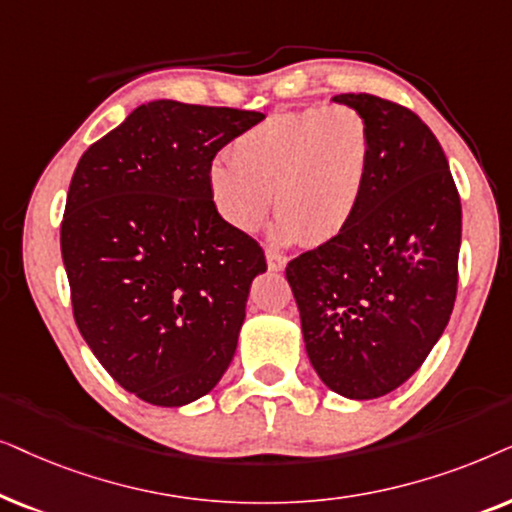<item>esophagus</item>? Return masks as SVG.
Segmentation results:
<instances>
[{
	"label": "esophagus",
	"instance_id": "esophagus-1",
	"mask_svg": "<svg viewBox=\"0 0 512 512\" xmlns=\"http://www.w3.org/2000/svg\"><path fill=\"white\" fill-rule=\"evenodd\" d=\"M285 264H288V257L281 255L276 250H267V267L269 271H283Z\"/></svg>",
	"mask_w": 512,
	"mask_h": 512
}]
</instances>
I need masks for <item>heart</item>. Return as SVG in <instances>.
<instances>
[{
  "instance_id": "1",
  "label": "heart",
  "mask_w": 512,
  "mask_h": 512,
  "mask_svg": "<svg viewBox=\"0 0 512 512\" xmlns=\"http://www.w3.org/2000/svg\"><path fill=\"white\" fill-rule=\"evenodd\" d=\"M370 161L372 131L356 107L278 112L210 163V199L231 227L250 234L267 220L274 194L278 241L320 245L358 215Z\"/></svg>"
}]
</instances>
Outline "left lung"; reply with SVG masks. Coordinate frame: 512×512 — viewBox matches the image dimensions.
Masks as SVG:
<instances>
[{"label": "left lung", "instance_id": "left-lung-1", "mask_svg": "<svg viewBox=\"0 0 512 512\" xmlns=\"http://www.w3.org/2000/svg\"><path fill=\"white\" fill-rule=\"evenodd\" d=\"M372 131L367 189L349 229L285 269L306 356L344 398L403 386L445 332L456 299L461 201L447 156L410 109L342 93Z\"/></svg>", "mask_w": 512, "mask_h": 512}]
</instances>
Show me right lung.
<instances>
[{
    "mask_svg": "<svg viewBox=\"0 0 512 512\" xmlns=\"http://www.w3.org/2000/svg\"><path fill=\"white\" fill-rule=\"evenodd\" d=\"M264 114L154 100L84 152L60 250L74 320L119 386L182 407L236 353L264 250L217 213L208 168Z\"/></svg>",
    "mask_w": 512,
    "mask_h": 512,
    "instance_id": "obj_1",
    "label": "right lung"
}]
</instances>
